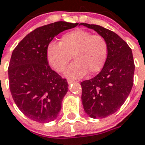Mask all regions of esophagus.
<instances>
[{"mask_svg":"<svg viewBox=\"0 0 145 145\" xmlns=\"http://www.w3.org/2000/svg\"><path fill=\"white\" fill-rule=\"evenodd\" d=\"M67 82H68V84H71V83H74V82H75V80H72V79H68Z\"/></svg>","mask_w":145,"mask_h":145,"instance_id":"obj_1","label":"esophagus"}]
</instances>
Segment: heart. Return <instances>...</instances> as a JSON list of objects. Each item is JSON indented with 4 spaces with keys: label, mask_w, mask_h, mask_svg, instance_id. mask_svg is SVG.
Returning <instances> with one entry per match:
<instances>
[{
    "label": "heart",
    "mask_w": 145,
    "mask_h": 145,
    "mask_svg": "<svg viewBox=\"0 0 145 145\" xmlns=\"http://www.w3.org/2000/svg\"><path fill=\"white\" fill-rule=\"evenodd\" d=\"M46 54L50 66L59 73L66 70L73 56L74 62L67 70L66 76L78 78L88 71L94 74L102 70L108 54V44L102 35L75 29L64 33L60 43H49Z\"/></svg>",
    "instance_id": "b5f03b06"
}]
</instances>
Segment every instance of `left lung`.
Instances as JSON below:
<instances>
[{
    "instance_id": "8db88e82",
    "label": "left lung",
    "mask_w": 145,
    "mask_h": 145,
    "mask_svg": "<svg viewBox=\"0 0 145 145\" xmlns=\"http://www.w3.org/2000/svg\"><path fill=\"white\" fill-rule=\"evenodd\" d=\"M79 25L94 29L108 44L107 60L101 71L81 82L85 112L94 119L105 118L116 112L131 92L135 71L132 50L113 31L97 25Z\"/></svg>"
}]
</instances>
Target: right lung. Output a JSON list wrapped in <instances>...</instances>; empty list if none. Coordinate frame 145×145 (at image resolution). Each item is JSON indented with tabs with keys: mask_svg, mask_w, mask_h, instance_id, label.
<instances>
[{
	"mask_svg": "<svg viewBox=\"0 0 145 145\" xmlns=\"http://www.w3.org/2000/svg\"><path fill=\"white\" fill-rule=\"evenodd\" d=\"M78 25L57 22L38 27L13 50L8 69L9 89L16 105L32 120L53 121L61 110L68 83L49 66L46 46L58 33Z\"/></svg>",
	"mask_w": 145,
	"mask_h": 145,
	"instance_id": "1",
	"label": "right lung"
}]
</instances>
